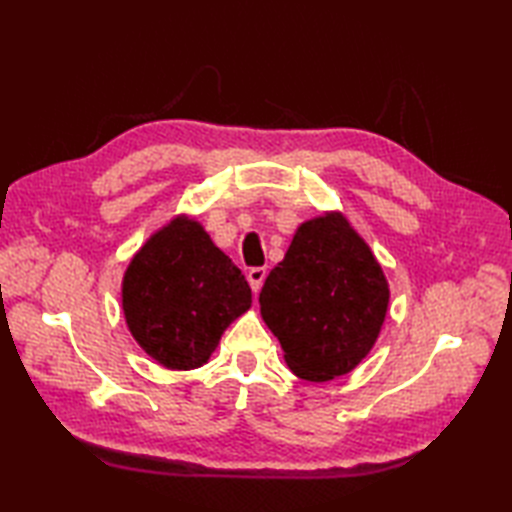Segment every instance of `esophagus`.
Wrapping results in <instances>:
<instances>
[{
  "label": "esophagus",
  "mask_w": 512,
  "mask_h": 512,
  "mask_svg": "<svg viewBox=\"0 0 512 512\" xmlns=\"http://www.w3.org/2000/svg\"><path fill=\"white\" fill-rule=\"evenodd\" d=\"M248 284L253 288V292H259L264 286V279H266V268L264 266H257V268H250L248 270Z\"/></svg>",
  "instance_id": "esophagus-1"
}]
</instances>
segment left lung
Wrapping results in <instances>:
<instances>
[{"label":"left lung","mask_w":512,"mask_h":512,"mask_svg":"<svg viewBox=\"0 0 512 512\" xmlns=\"http://www.w3.org/2000/svg\"><path fill=\"white\" fill-rule=\"evenodd\" d=\"M387 303L383 270L341 213L301 224L259 292L262 317L288 367L310 383L343 376L363 361Z\"/></svg>","instance_id":"obj_1"}]
</instances>
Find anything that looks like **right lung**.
I'll return each instance as SVG.
<instances>
[{
  "label": "right lung",
  "mask_w": 512,
  "mask_h": 512,
  "mask_svg": "<svg viewBox=\"0 0 512 512\" xmlns=\"http://www.w3.org/2000/svg\"><path fill=\"white\" fill-rule=\"evenodd\" d=\"M248 281L204 228L176 217L138 250L123 279L129 332L169 369L200 367L250 308Z\"/></svg>",
  "instance_id": "1"
}]
</instances>
